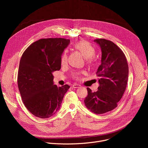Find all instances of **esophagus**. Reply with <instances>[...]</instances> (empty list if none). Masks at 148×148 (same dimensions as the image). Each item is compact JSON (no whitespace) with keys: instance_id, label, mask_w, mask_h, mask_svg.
<instances>
[{"instance_id":"esophagus-1","label":"esophagus","mask_w":148,"mask_h":148,"mask_svg":"<svg viewBox=\"0 0 148 148\" xmlns=\"http://www.w3.org/2000/svg\"><path fill=\"white\" fill-rule=\"evenodd\" d=\"M73 87L74 88H77L81 87V86L79 85V84H74V85H73Z\"/></svg>"}]
</instances>
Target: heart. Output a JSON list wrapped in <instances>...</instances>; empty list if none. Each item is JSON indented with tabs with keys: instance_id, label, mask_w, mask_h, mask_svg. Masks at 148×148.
Here are the masks:
<instances>
[{
	"instance_id": "1",
	"label": "heart",
	"mask_w": 148,
	"mask_h": 148,
	"mask_svg": "<svg viewBox=\"0 0 148 148\" xmlns=\"http://www.w3.org/2000/svg\"><path fill=\"white\" fill-rule=\"evenodd\" d=\"M74 48L79 51L84 57L86 58L87 62L90 64H93L96 62V58L94 56L95 54V48L89 43V42L85 40H80L74 45ZM67 51L64 50L62 53L61 58L60 62L61 65H65L67 62ZM84 71L75 72L71 75L73 79L76 80H79L82 74H84Z\"/></svg>"
}]
</instances>
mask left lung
<instances>
[{"label":"left lung","instance_id":"1","mask_svg":"<svg viewBox=\"0 0 148 148\" xmlns=\"http://www.w3.org/2000/svg\"><path fill=\"white\" fill-rule=\"evenodd\" d=\"M94 41L102 51L101 64L96 73L99 86L94 92L87 88L88 95L84 103L91 112L102 114L118 106L127 85L129 69L123 52L112 41L105 38H97Z\"/></svg>","mask_w":148,"mask_h":148}]
</instances>
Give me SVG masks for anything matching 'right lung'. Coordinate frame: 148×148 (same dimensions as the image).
<instances>
[{
	"label": "right lung",
	"mask_w": 148,
	"mask_h": 148,
	"mask_svg": "<svg viewBox=\"0 0 148 148\" xmlns=\"http://www.w3.org/2000/svg\"><path fill=\"white\" fill-rule=\"evenodd\" d=\"M70 40L40 39L30 45L21 57L17 74L18 90L25 106L34 116L48 118L59 110L69 85L57 87L53 73L61 69L60 58Z\"/></svg>",
	"instance_id": "add662e5"
}]
</instances>
